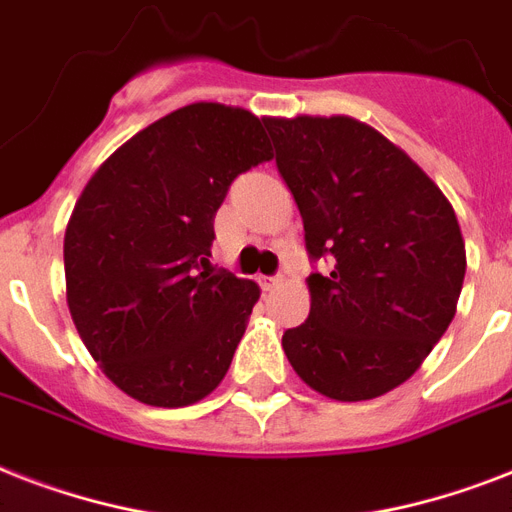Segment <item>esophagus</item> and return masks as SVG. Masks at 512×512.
<instances>
[{"label":"esophagus","instance_id":"34e87169","mask_svg":"<svg viewBox=\"0 0 512 512\" xmlns=\"http://www.w3.org/2000/svg\"><path fill=\"white\" fill-rule=\"evenodd\" d=\"M257 281H260V287H263L265 292H271V289H276L281 284L279 276H260V279H257Z\"/></svg>","mask_w":512,"mask_h":512}]
</instances>
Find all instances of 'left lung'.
I'll return each instance as SVG.
<instances>
[{"label": "left lung", "instance_id": "obj_1", "mask_svg": "<svg viewBox=\"0 0 512 512\" xmlns=\"http://www.w3.org/2000/svg\"><path fill=\"white\" fill-rule=\"evenodd\" d=\"M276 164L303 215L311 313L281 337L297 377L335 401L406 382L460 300L465 239L454 207L404 148L353 116H268Z\"/></svg>", "mask_w": 512, "mask_h": 512}]
</instances>
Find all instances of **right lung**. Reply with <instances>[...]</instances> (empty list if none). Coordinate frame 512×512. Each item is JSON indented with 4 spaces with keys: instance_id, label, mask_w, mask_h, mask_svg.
<instances>
[{
    "instance_id": "1",
    "label": "right lung",
    "mask_w": 512,
    "mask_h": 512,
    "mask_svg": "<svg viewBox=\"0 0 512 512\" xmlns=\"http://www.w3.org/2000/svg\"><path fill=\"white\" fill-rule=\"evenodd\" d=\"M265 119L191 103L100 164L63 239L76 332L108 380L177 409L223 382L260 287L209 265L215 212L233 177L273 148Z\"/></svg>"
}]
</instances>
